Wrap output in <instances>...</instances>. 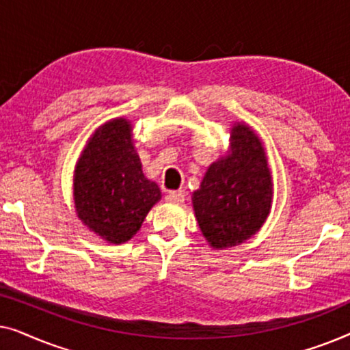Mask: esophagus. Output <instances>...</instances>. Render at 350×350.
I'll list each match as a JSON object with an SVG mask.
<instances>
[{"label": "esophagus", "mask_w": 350, "mask_h": 350, "mask_svg": "<svg viewBox=\"0 0 350 350\" xmlns=\"http://www.w3.org/2000/svg\"><path fill=\"white\" fill-rule=\"evenodd\" d=\"M165 199L169 200V202H183L185 200V191H169L165 196Z\"/></svg>", "instance_id": "esophagus-1"}]
</instances>
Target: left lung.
Returning <instances> with one entry per match:
<instances>
[{
    "label": "left lung",
    "instance_id": "left-lung-1",
    "mask_svg": "<svg viewBox=\"0 0 350 350\" xmlns=\"http://www.w3.org/2000/svg\"><path fill=\"white\" fill-rule=\"evenodd\" d=\"M272 198V172L261 138L248 124L234 122L229 150L210 164L191 198L200 232L215 250L241 245L262 228Z\"/></svg>",
    "mask_w": 350,
    "mask_h": 350
}]
</instances>
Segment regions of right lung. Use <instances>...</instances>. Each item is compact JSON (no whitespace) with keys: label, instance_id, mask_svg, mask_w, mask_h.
<instances>
[{"label":"right lung","instance_id":"1","mask_svg":"<svg viewBox=\"0 0 350 350\" xmlns=\"http://www.w3.org/2000/svg\"><path fill=\"white\" fill-rule=\"evenodd\" d=\"M73 199L81 223L114 245L131 241L159 202L161 189L143 174L129 119H109L90 135L75 167Z\"/></svg>","mask_w":350,"mask_h":350}]
</instances>
